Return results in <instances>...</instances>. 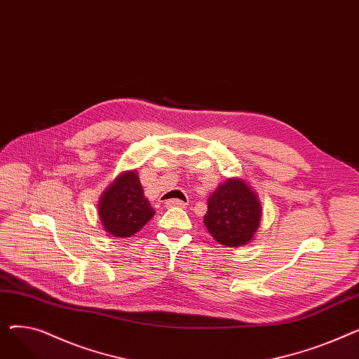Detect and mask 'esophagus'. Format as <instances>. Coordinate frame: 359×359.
<instances>
[{"mask_svg": "<svg viewBox=\"0 0 359 359\" xmlns=\"http://www.w3.org/2000/svg\"><path fill=\"white\" fill-rule=\"evenodd\" d=\"M184 205H186V202H183L180 199H168L164 203L165 208H183Z\"/></svg>", "mask_w": 359, "mask_h": 359, "instance_id": "esophagus-1", "label": "esophagus"}]
</instances>
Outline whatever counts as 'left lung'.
I'll use <instances>...</instances> for the list:
<instances>
[{"label": "left lung", "instance_id": "8db88e82", "mask_svg": "<svg viewBox=\"0 0 359 359\" xmlns=\"http://www.w3.org/2000/svg\"><path fill=\"white\" fill-rule=\"evenodd\" d=\"M262 206L252 187L238 177L221 183L208 198L203 217L210 234L227 248L248 244L259 229Z\"/></svg>", "mask_w": 359, "mask_h": 359}]
</instances>
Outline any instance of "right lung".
<instances>
[{"instance_id":"1","label":"right lung","mask_w":359,"mask_h":359,"mask_svg":"<svg viewBox=\"0 0 359 359\" xmlns=\"http://www.w3.org/2000/svg\"><path fill=\"white\" fill-rule=\"evenodd\" d=\"M156 211L144 196L137 170L123 172L103 192L99 217L106 233L126 238L138 233Z\"/></svg>"}]
</instances>
